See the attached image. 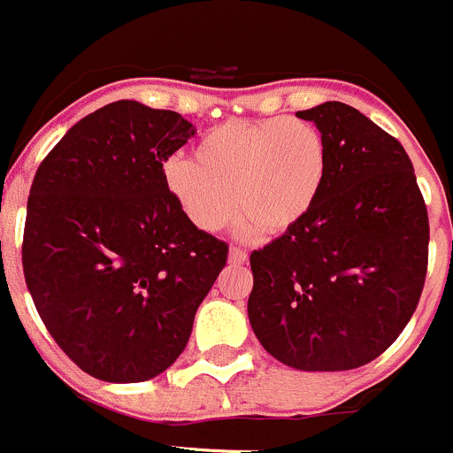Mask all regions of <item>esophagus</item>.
Here are the masks:
<instances>
[{
    "label": "esophagus",
    "mask_w": 453,
    "mask_h": 453,
    "mask_svg": "<svg viewBox=\"0 0 453 453\" xmlns=\"http://www.w3.org/2000/svg\"><path fill=\"white\" fill-rule=\"evenodd\" d=\"M227 261L232 265H241L248 261V252L241 250V248H230V255H227Z\"/></svg>",
    "instance_id": "esophagus-1"
}]
</instances>
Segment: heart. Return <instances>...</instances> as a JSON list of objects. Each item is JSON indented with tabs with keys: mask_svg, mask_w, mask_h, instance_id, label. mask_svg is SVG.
<instances>
[{
	"mask_svg": "<svg viewBox=\"0 0 453 453\" xmlns=\"http://www.w3.org/2000/svg\"><path fill=\"white\" fill-rule=\"evenodd\" d=\"M326 176V138L299 118L223 122L203 136L194 158L172 156L163 165L165 188L198 230H221L239 207L246 236L299 226Z\"/></svg>",
	"mask_w": 453,
	"mask_h": 453,
	"instance_id": "b5f03b06",
	"label": "heart"
}]
</instances>
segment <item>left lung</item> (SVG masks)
<instances>
[{"mask_svg": "<svg viewBox=\"0 0 453 453\" xmlns=\"http://www.w3.org/2000/svg\"><path fill=\"white\" fill-rule=\"evenodd\" d=\"M328 145L312 212L250 255L257 340L297 371L369 365L398 340L420 299L429 219L407 151L344 103L297 111Z\"/></svg>", "mask_w": 453, "mask_h": 453, "instance_id": "obj_1", "label": "left lung"}]
</instances>
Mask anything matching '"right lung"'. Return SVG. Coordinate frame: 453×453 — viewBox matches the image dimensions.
Wrapping results in <instances>:
<instances>
[{
	"instance_id": "obj_1",
	"label": "right lung",
	"mask_w": 453,
	"mask_h": 453,
	"mask_svg": "<svg viewBox=\"0 0 453 453\" xmlns=\"http://www.w3.org/2000/svg\"><path fill=\"white\" fill-rule=\"evenodd\" d=\"M194 134L176 111L118 100L37 167L24 277L53 340L93 378L145 382L174 365L226 265V243L165 188V160Z\"/></svg>"
}]
</instances>
